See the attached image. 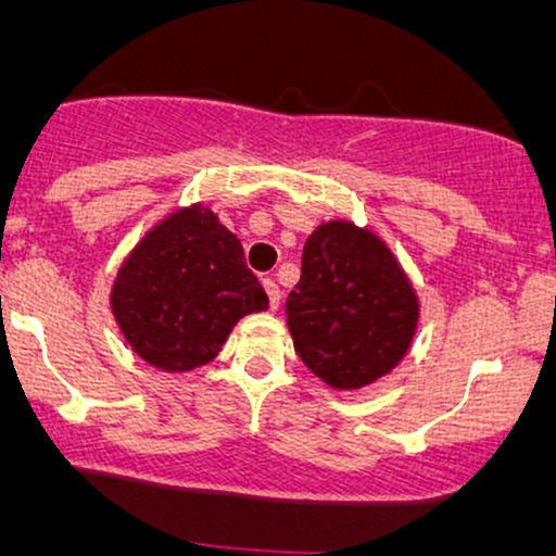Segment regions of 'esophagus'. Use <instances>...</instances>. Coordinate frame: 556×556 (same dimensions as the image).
<instances>
[{
	"label": "esophagus",
	"mask_w": 556,
	"mask_h": 556,
	"mask_svg": "<svg viewBox=\"0 0 556 556\" xmlns=\"http://www.w3.org/2000/svg\"><path fill=\"white\" fill-rule=\"evenodd\" d=\"M263 286H265V291H267V299H270V309L276 312L278 306H280V289H278V283L273 278H265Z\"/></svg>",
	"instance_id": "34e87169"
}]
</instances>
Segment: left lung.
<instances>
[{
	"label": "left lung",
	"mask_w": 556,
	"mask_h": 556,
	"mask_svg": "<svg viewBox=\"0 0 556 556\" xmlns=\"http://www.w3.org/2000/svg\"><path fill=\"white\" fill-rule=\"evenodd\" d=\"M286 314L299 358L334 389H361L404 358L420 306L374 231L330 222L306 239Z\"/></svg>",
	"instance_id": "1"
}]
</instances>
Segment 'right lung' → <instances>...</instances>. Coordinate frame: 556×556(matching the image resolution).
<instances>
[{
    "instance_id": "right-lung-1",
    "label": "right lung",
    "mask_w": 556,
    "mask_h": 556,
    "mask_svg": "<svg viewBox=\"0 0 556 556\" xmlns=\"http://www.w3.org/2000/svg\"><path fill=\"white\" fill-rule=\"evenodd\" d=\"M111 306L143 361L193 371L216 358L244 314L267 309V293L244 263L242 242L198 203L141 239L121 265Z\"/></svg>"
}]
</instances>
